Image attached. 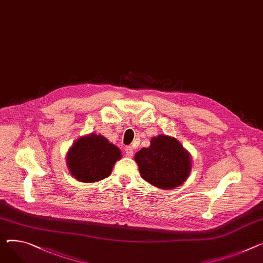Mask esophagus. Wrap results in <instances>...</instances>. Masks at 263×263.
<instances>
[{"mask_svg":"<svg viewBox=\"0 0 263 263\" xmlns=\"http://www.w3.org/2000/svg\"><path fill=\"white\" fill-rule=\"evenodd\" d=\"M125 152H126L127 156H129V157H132V156H133V149H132V147H130V146L126 147V148H125Z\"/></svg>","mask_w":263,"mask_h":263,"instance_id":"1","label":"esophagus"}]
</instances>
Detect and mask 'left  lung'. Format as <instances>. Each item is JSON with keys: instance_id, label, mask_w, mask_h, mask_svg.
Wrapping results in <instances>:
<instances>
[{"instance_id": "1", "label": "left lung", "mask_w": 263, "mask_h": 263, "mask_svg": "<svg viewBox=\"0 0 263 263\" xmlns=\"http://www.w3.org/2000/svg\"><path fill=\"white\" fill-rule=\"evenodd\" d=\"M134 161L142 178L161 189L181 186L192 167L190 153L176 137L165 134L152 137L148 148L135 153Z\"/></svg>"}]
</instances>
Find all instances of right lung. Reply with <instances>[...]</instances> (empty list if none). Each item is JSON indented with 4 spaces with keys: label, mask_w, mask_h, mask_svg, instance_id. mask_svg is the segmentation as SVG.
Segmentation results:
<instances>
[{
    "label": "right lung",
    "mask_w": 263,
    "mask_h": 263,
    "mask_svg": "<svg viewBox=\"0 0 263 263\" xmlns=\"http://www.w3.org/2000/svg\"><path fill=\"white\" fill-rule=\"evenodd\" d=\"M121 151L103 135L90 133L79 137L66 153V166L79 182L94 183L108 178Z\"/></svg>",
    "instance_id": "add662e5"
}]
</instances>
